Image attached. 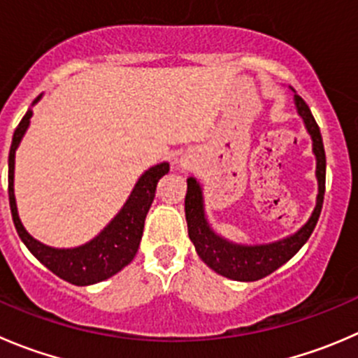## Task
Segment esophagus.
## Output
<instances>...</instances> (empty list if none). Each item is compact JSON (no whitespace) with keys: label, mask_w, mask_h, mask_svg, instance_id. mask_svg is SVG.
I'll return each mask as SVG.
<instances>
[{"label":"esophagus","mask_w":358,"mask_h":358,"mask_svg":"<svg viewBox=\"0 0 358 358\" xmlns=\"http://www.w3.org/2000/svg\"><path fill=\"white\" fill-rule=\"evenodd\" d=\"M180 164H182V166H187V162H185V161H180Z\"/></svg>","instance_id":"obj_1"}]
</instances>
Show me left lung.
<instances>
[{
	"mask_svg": "<svg viewBox=\"0 0 358 358\" xmlns=\"http://www.w3.org/2000/svg\"><path fill=\"white\" fill-rule=\"evenodd\" d=\"M290 91L294 92V105H296L297 113L303 119L304 127H306L308 134L313 141V154L317 159V171H315L318 182L317 204H315L313 213L303 227L297 229L294 234L287 236V238L273 243H262V245H243V243L231 241L211 227L206 217V210H204V196L201 183L194 176L187 178L185 218L190 241L194 243L197 255L208 267H211L218 275L236 280V282H255V280L271 275L278 267H282L310 239L318 217H320L325 194L324 141H322L320 127L311 115L310 106L304 103V99L294 91L292 87H290Z\"/></svg>",
	"mask_w": 358,
	"mask_h": 358,
	"instance_id": "left-lung-1",
	"label": "left lung"
}]
</instances>
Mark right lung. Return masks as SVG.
<instances>
[{"label":"right lung","instance_id":"right-lung-1","mask_svg":"<svg viewBox=\"0 0 358 358\" xmlns=\"http://www.w3.org/2000/svg\"><path fill=\"white\" fill-rule=\"evenodd\" d=\"M41 99V94L33 101V106ZM33 117V108L26 112L20 124L17 126L12 138V147L8 155V199L12 210L13 224L24 245L31 253L50 269L54 275L64 282L78 287L94 285L103 280L112 278L119 271H122L127 264L136 255L140 248L141 236H143L145 218L155 197L159 180L169 171V162H161L148 168L138 178L131 190L129 197L120 208L119 213L103 227V231L91 241L83 243L73 248H55L34 239L26 227L22 225L17 211L15 189H13V176H15V152L26 134L27 127Z\"/></svg>","mask_w":358,"mask_h":358}]
</instances>
